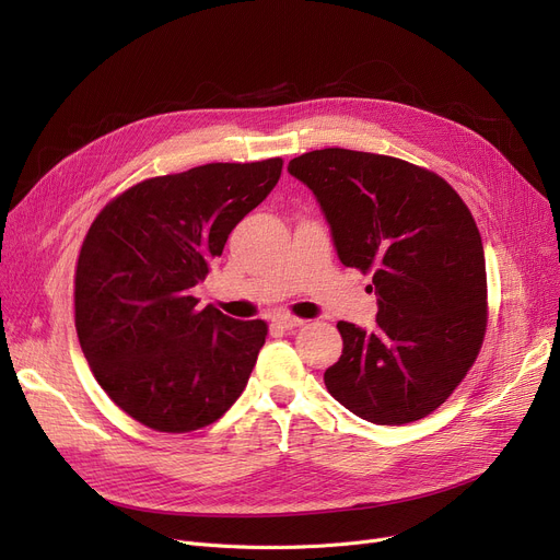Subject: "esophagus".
I'll return each instance as SVG.
<instances>
[{"label":"esophagus","mask_w":560,"mask_h":560,"mask_svg":"<svg viewBox=\"0 0 560 560\" xmlns=\"http://www.w3.org/2000/svg\"><path fill=\"white\" fill-rule=\"evenodd\" d=\"M304 322H306V319L295 317V315H288V313H281V315H277V317H275V325H277V327H281V329H285V331L302 327Z\"/></svg>","instance_id":"esophagus-1"}]
</instances>
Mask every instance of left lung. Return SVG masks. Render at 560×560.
Listing matches in <instances>:
<instances>
[{"label":"left lung","instance_id":"8db88e82","mask_svg":"<svg viewBox=\"0 0 560 560\" xmlns=\"http://www.w3.org/2000/svg\"><path fill=\"white\" fill-rule=\"evenodd\" d=\"M325 211L340 260L372 275L374 331L338 322L327 390L351 413L399 427L431 416L475 365L488 327L481 233L460 195L408 161L340 150L288 163Z\"/></svg>","mask_w":560,"mask_h":560}]
</instances>
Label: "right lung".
<instances>
[{"label":"right lung","mask_w":560,"mask_h":560,"mask_svg":"<svg viewBox=\"0 0 560 560\" xmlns=\"http://www.w3.org/2000/svg\"><path fill=\"white\" fill-rule=\"evenodd\" d=\"M281 170L277 156L152 176L113 197L88 229L74 327L97 384L136 422L190 433L220 420L245 390L268 322L199 308L192 288Z\"/></svg>","instance_id":"right-lung-1"}]
</instances>
